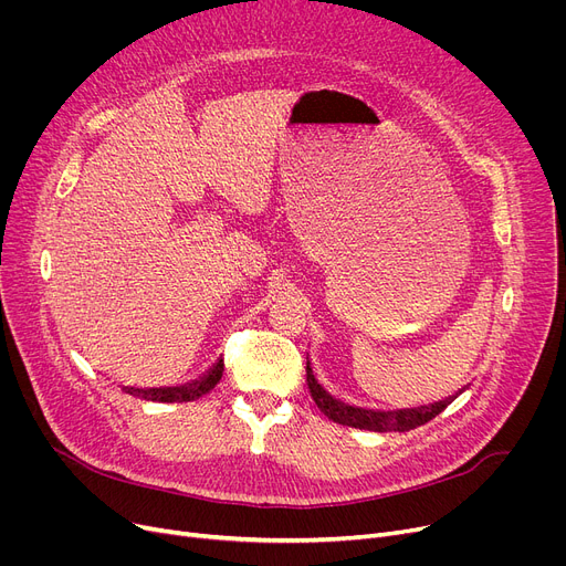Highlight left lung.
Here are the masks:
<instances>
[{
    "label": "left lung",
    "instance_id": "8db88e82",
    "mask_svg": "<svg viewBox=\"0 0 566 566\" xmlns=\"http://www.w3.org/2000/svg\"><path fill=\"white\" fill-rule=\"evenodd\" d=\"M307 385H310V392L312 399L316 401L318 410L323 415H328V418L337 424L344 427H355V429H367V431H410L420 424L431 422L438 412H442L444 408L450 406V401H440L431 408H415V410H397V412H374V410H363V408H353L346 406L337 399H333L328 392H325L321 385L316 382L310 363H307Z\"/></svg>",
    "mask_w": 566,
    "mask_h": 566
}]
</instances>
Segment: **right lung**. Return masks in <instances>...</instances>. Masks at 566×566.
Here are the masks:
<instances>
[{
    "label": "right lung",
    "instance_id": "add662e5",
    "mask_svg": "<svg viewBox=\"0 0 566 566\" xmlns=\"http://www.w3.org/2000/svg\"><path fill=\"white\" fill-rule=\"evenodd\" d=\"M222 371H224V365L222 360L211 369V374H208L203 380L199 382H190V385H184V388H160V390H133L128 388L126 392L133 395V397H142V399H148V401H167V403H174V401H195L199 397H203L208 390H213L218 380L222 378Z\"/></svg>",
    "mask_w": 566,
    "mask_h": 566
}]
</instances>
